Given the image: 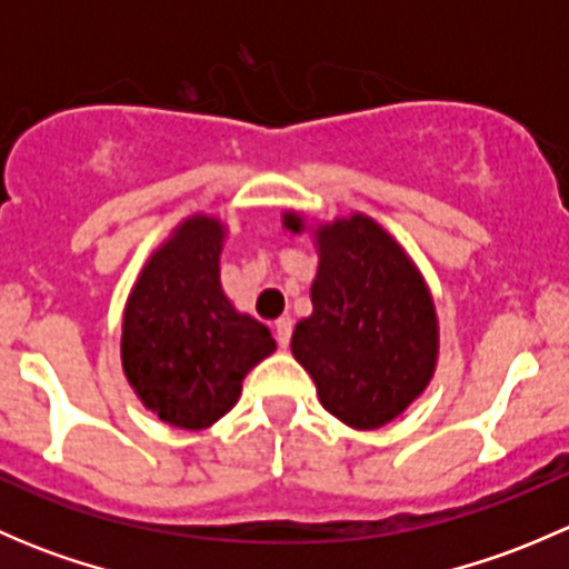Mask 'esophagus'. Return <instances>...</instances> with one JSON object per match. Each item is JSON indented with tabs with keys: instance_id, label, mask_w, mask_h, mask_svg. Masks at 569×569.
I'll list each match as a JSON object with an SVG mask.
<instances>
[{
	"instance_id": "34e87169",
	"label": "esophagus",
	"mask_w": 569,
	"mask_h": 569,
	"mask_svg": "<svg viewBox=\"0 0 569 569\" xmlns=\"http://www.w3.org/2000/svg\"><path fill=\"white\" fill-rule=\"evenodd\" d=\"M291 330H295V321H291L289 317H280L278 321H274V338H278L280 347H289L291 341Z\"/></svg>"
}]
</instances>
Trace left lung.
<instances>
[{"mask_svg":"<svg viewBox=\"0 0 569 569\" xmlns=\"http://www.w3.org/2000/svg\"><path fill=\"white\" fill-rule=\"evenodd\" d=\"M286 228L300 231V217L286 214ZM311 302L291 352L325 410L355 429H377L427 388L438 358L432 297L375 220L355 214L321 228Z\"/></svg>","mask_w":569,"mask_h":569,"instance_id":"1","label":"left lung"}]
</instances>
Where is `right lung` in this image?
<instances>
[{
    "label": "right lung",
    "mask_w": 569,
    "mask_h": 569,
    "mask_svg": "<svg viewBox=\"0 0 569 569\" xmlns=\"http://www.w3.org/2000/svg\"><path fill=\"white\" fill-rule=\"evenodd\" d=\"M222 226L192 217L151 256L123 317V371L148 410L181 429L220 421L274 338L220 286Z\"/></svg>",
    "instance_id": "1"
}]
</instances>
